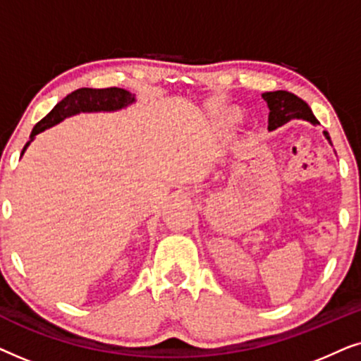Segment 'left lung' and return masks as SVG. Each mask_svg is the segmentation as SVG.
Returning a JSON list of instances; mask_svg holds the SVG:
<instances>
[{
	"label": "left lung",
	"instance_id": "8db88e82",
	"mask_svg": "<svg viewBox=\"0 0 361 361\" xmlns=\"http://www.w3.org/2000/svg\"><path fill=\"white\" fill-rule=\"evenodd\" d=\"M263 98L264 102L268 103L269 108L268 128L271 131L294 120H302L312 123V125H319L317 118L314 116V113L309 108L307 103H305L302 98L294 95V93L286 90L266 92L263 93ZM324 135L330 141L329 133L324 131Z\"/></svg>",
	"mask_w": 361,
	"mask_h": 361
}]
</instances>
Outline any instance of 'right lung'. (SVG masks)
I'll list each match as a JSON object with an SVG mask.
<instances>
[{"instance_id": "right-lung-1", "label": "right lung", "mask_w": 361, "mask_h": 361, "mask_svg": "<svg viewBox=\"0 0 361 361\" xmlns=\"http://www.w3.org/2000/svg\"><path fill=\"white\" fill-rule=\"evenodd\" d=\"M135 102V97L125 88H78V90L68 93V95L52 108L51 113L42 118L41 121L34 126L31 133V140L37 133L57 125L63 118L75 115L78 111H111L120 110V108L130 105ZM31 141L26 142L24 149ZM23 149V152H24ZM21 152V154H23Z\"/></svg>"}]
</instances>
